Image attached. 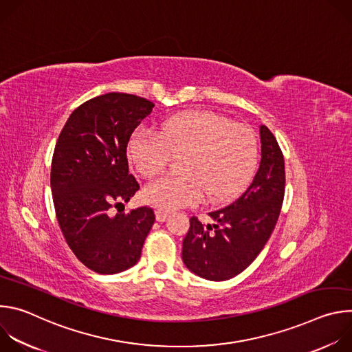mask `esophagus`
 <instances>
[{
    "mask_svg": "<svg viewBox=\"0 0 352 352\" xmlns=\"http://www.w3.org/2000/svg\"><path fill=\"white\" fill-rule=\"evenodd\" d=\"M155 214H156V220H157V221H164V220L168 217V213L164 212V210H160V209H157V210L155 212Z\"/></svg>",
    "mask_w": 352,
    "mask_h": 352,
    "instance_id": "obj_1",
    "label": "esophagus"
}]
</instances>
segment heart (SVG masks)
<instances>
[{
  "instance_id": "heart-1",
  "label": "heart",
  "mask_w": 352,
  "mask_h": 352,
  "mask_svg": "<svg viewBox=\"0 0 352 352\" xmlns=\"http://www.w3.org/2000/svg\"><path fill=\"white\" fill-rule=\"evenodd\" d=\"M128 159L144 178L160 175L181 156L179 175L146 186L147 204L163 210L189 206L202 199L224 202L248 182L258 163V139L249 126L230 122L206 110L175 114L160 124L159 133L138 129L128 140Z\"/></svg>"
}]
</instances>
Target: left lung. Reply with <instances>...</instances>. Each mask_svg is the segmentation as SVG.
<instances>
[{
	"instance_id": "1",
	"label": "left lung",
	"mask_w": 352,
	"mask_h": 352,
	"mask_svg": "<svg viewBox=\"0 0 352 352\" xmlns=\"http://www.w3.org/2000/svg\"><path fill=\"white\" fill-rule=\"evenodd\" d=\"M262 160L248 188L228 206L209 213L214 224L190 217L182 241V261L199 277L224 281L243 272L269 241L284 200L285 170L281 148L261 125Z\"/></svg>"
}]
</instances>
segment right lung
<instances>
[{"label": "right lung", "instance_id": "1", "mask_svg": "<svg viewBox=\"0 0 352 352\" xmlns=\"http://www.w3.org/2000/svg\"><path fill=\"white\" fill-rule=\"evenodd\" d=\"M153 107L128 93L93 97L72 111L56 143L50 181L57 220L75 256L98 274L135 266L155 224L146 206L111 213L139 189L126 147Z\"/></svg>", "mask_w": 352, "mask_h": 352}]
</instances>
